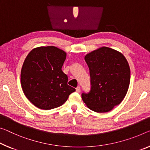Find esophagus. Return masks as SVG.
I'll return each mask as SVG.
<instances>
[{
	"instance_id": "esophagus-1",
	"label": "esophagus",
	"mask_w": 150,
	"mask_h": 150,
	"mask_svg": "<svg viewBox=\"0 0 150 150\" xmlns=\"http://www.w3.org/2000/svg\"><path fill=\"white\" fill-rule=\"evenodd\" d=\"M76 91L77 93H80V86H77L76 88Z\"/></svg>"
}]
</instances>
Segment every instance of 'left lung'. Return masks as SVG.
<instances>
[{"mask_svg":"<svg viewBox=\"0 0 150 150\" xmlns=\"http://www.w3.org/2000/svg\"><path fill=\"white\" fill-rule=\"evenodd\" d=\"M91 76V91L82 98L90 109L109 112L125 98L130 82V68L120 52L103 47L84 57Z\"/></svg>","mask_w":150,"mask_h":150,"instance_id":"1","label":"left lung"}]
</instances>
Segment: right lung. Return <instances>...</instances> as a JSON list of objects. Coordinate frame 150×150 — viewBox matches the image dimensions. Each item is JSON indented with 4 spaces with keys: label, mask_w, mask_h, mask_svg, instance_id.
<instances>
[{
    "label": "right lung",
    "mask_w": 150,
    "mask_h": 150,
    "mask_svg": "<svg viewBox=\"0 0 150 150\" xmlns=\"http://www.w3.org/2000/svg\"><path fill=\"white\" fill-rule=\"evenodd\" d=\"M66 53L54 46L32 50L25 58L21 83L26 97L39 109L57 108L76 91L68 84V76L62 70Z\"/></svg>",
    "instance_id": "1"
}]
</instances>
